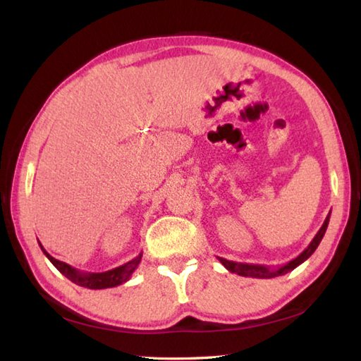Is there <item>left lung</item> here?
Segmentation results:
<instances>
[{
  "mask_svg": "<svg viewBox=\"0 0 361 361\" xmlns=\"http://www.w3.org/2000/svg\"><path fill=\"white\" fill-rule=\"evenodd\" d=\"M329 219H330V213L326 218L324 224L321 226V229L318 231V233L314 235V238L312 240L310 245H308L302 252H300L296 259H293L291 262H288L283 267H279V268H268V267H263V264H252V263H237V262H231V260H226L221 259V257H218V260L223 263V267L231 271V273H235L238 276H245V277H255V279H273L277 276H283L286 273H290L294 268H298L300 263H304L308 257H310L314 251L316 247L319 246V243L324 237V233L327 231V226H329Z\"/></svg>",
  "mask_w": 361,
  "mask_h": 361,
  "instance_id": "8db88e82",
  "label": "left lung"
}]
</instances>
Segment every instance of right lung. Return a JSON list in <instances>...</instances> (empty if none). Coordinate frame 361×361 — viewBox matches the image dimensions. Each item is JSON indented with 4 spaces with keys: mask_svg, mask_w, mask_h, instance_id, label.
Wrapping results in <instances>:
<instances>
[{
    "mask_svg": "<svg viewBox=\"0 0 361 361\" xmlns=\"http://www.w3.org/2000/svg\"><path fill=\"white\" fill-rule=\"evenodd\" d=\"M40 245V241H39ZM43 254L48 257V260L54 264V267L61 271V273L70 279L73 283H76L79 286H84V288H90V290H104V288H112V286H118L124 282H128L130 276L134 274V271L137 269V267L142 262V255L143 252H140L135 259L129 260L128 263L121 264V267H116L114 269L104 271V273H85V271H80L70 267L68 263L61 262L51 257L43 246L40 245Z\"/></svg>",
    "mask_w": 361,
    "mask_h": 361,
    "instance_id": "right-lung-1",
    "label": "right lung"
}]
</instances>
